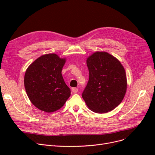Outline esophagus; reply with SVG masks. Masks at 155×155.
<instances>
[{
    "mask_svg": "<svg viewBox=\"0 0 155 155\" xmlns=\"http://www.w3.org/2000/svg\"><path fill=\"white\" fill-rule=\"evenodd\" d=\"M72 91L74 93H77L78 92V88L76 87H74L72 88Z\"/></svg>",
    "mask_w": 155,
    "mask_h": 155,
    "instance_id": "esophagus-1",
    "label": "esophagus"
}]
</instances>
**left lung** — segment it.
Segmentation results:
<instances>
[{
	"label": "left lung",
	"instance_id": "8db88e82",
	"mask_svg": "<svg viewBox=\"0 0 155 155\" xmlns=\"http://www.w3.org/2000/svg\"><path fill=\"white\" fill-rule=\"evenodd\" d=\"M89 71L82 97L96 113H105L118 106L127 90L125 71L119 61L105 51H96L87 59Z\"/></svg>",
	"mask_w": 155,
	"mask_h": 155
}]
</instances>
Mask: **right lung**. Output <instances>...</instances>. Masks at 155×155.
I'll use <instances>...</instances> for the list:
<instances>
[{
  "label": "right lung",
  "mask_w": 155,
  "mask_h": 155,
  "mask_svg": "<svg viewBox=\"0 0 155 155\" xmlns=\"http://www.w3.org/2000/svg\"><path fill=\"white\" fill-rule=\"evenodd\" d=\"M65 59L55 54L41 56L27 68L25 87L28 96L39 109L52 112L61 109L70 96L61 71Z\"/></svg>",
  "instance_id": "1"
}]
</instances>
